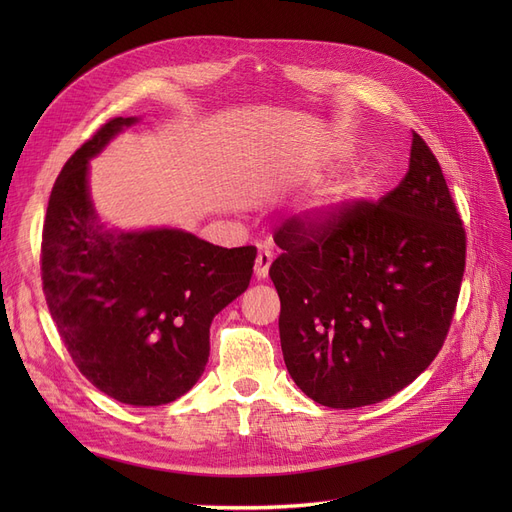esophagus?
<instances>
[{"mask_svg":"<svg viewBox=\"0 0 512 512\" xmlns=\"http://www.w3.org/2000/svg\"><path fill=\"white\" fill-rule=\"evenodd\" d=\"M271 262H273V254L271 252H260L258 256H256V267H254V273H256V277L258 280H265V277L269 275V267H271Z\"/></svg>","mask_w":512,"mask_h":512,"instance_id":"34e87169","label":"esophagus"}]
</instances>
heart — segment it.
Instances as JSON below:
<instances>
[{
    "label": "heart",
    "mask_w": 512,
    "mask_h": 512,
    "mask_svg": "<svg viewBox=\"0 0 512 512\" xmlns=\"http://www.w3.org/2000/svg\"><path fill=\"white\" fill-rule=\"evenodd\" d=\"M346 194H352V190H348V188H344V190H339V192H335L331 198H329V207L331 205H337L339 200H344L346 198Z\"/></svg>",
    "instance_id": "b5f03b06"
}]
</instances>
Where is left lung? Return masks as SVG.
Masks as SVG:
<instances>
[{"mask_svg":"<svg viewBox=\"0 0 512 512\" xmlns=\"http://www.w3.org/2000/svg\"><path fill=\"white\" fill-rule=\"evenodd\" d=\"M273 241L284 361L316 404H378L436 359L466 269V230L416 132L406 177L378 203L294 215Z\"/></svg>","mask_w":512,"mask_h":512,"instance_id":"8db88e82","label":"left lung"}]
</instances>
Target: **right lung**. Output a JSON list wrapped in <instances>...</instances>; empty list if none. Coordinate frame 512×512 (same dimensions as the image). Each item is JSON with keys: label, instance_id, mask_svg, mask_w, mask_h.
I'll use <instances>...</instances> for the list:
<instances>
[{"label": "right lung", "instance_id": "obj_1", "mask_svg": "<svg viewBox=\"0 0 512 512\" xmlns=\"http://www.w3.org/2000/svg\"><path fill=\"white\" fill-rule=\"evenodd\" d=\"M134 121H106L61 168L42 228V290L74 365L96 389L121 404L162 406L205 371L211 320L250 286L256 247L98 222L89 158Z\"/></svg>", "mask_w": 512, "mask_h": 512}]
</instances>
